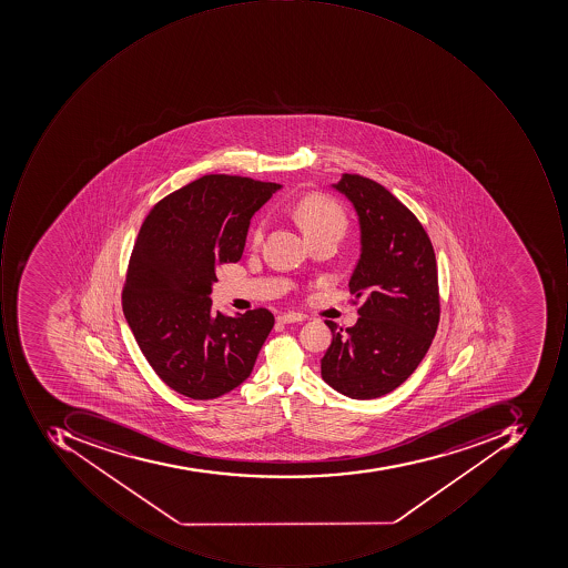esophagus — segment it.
I'll return each mask as SVG.
<instances>
[{
  "label": "esophagus",
  "mask_w": 568,
  "mask_h": 568,
  "mask_svg": "<svg viewBox=\"0 0 568 568\" xmlns=\"http://www.w3.org/2000/svg\"><path fill=\"white\" fill-rule=\"evenodd\" d=\"M304 320L305 315L298 314V312H286V314L278 315V323L282 324L302 323Z\"/></svg>",
  "instance_id": "esophagus-1"
}]
</instances>
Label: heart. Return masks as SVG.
Wrapping results in <instances>:
<instances>
[{"instance_id": "heart-1", "label": "heart", "mask_w": 568, "mask_h": 568, "mask_svg": "<svg viewBox=\"0 0 568 568\" xmlns=\"http://www.w3.org/2000/svg\"><path fill=\"white\" fill-rule=\"evenodd\" d=\"M292 213L293 219L297 220L307 237L329 231L342 234L345 229V215H343L342 209L326 197H304L293 206ZM264 226H266L264 219L254 223L253 231H251V244L257 245L263 241Z\"/></svg>"}]
</instances>
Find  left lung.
Wrapping results in <instances>:
<instances>
[{
	"instance_id": "1",
	"label": "left lung",
	"mask_w": 568,
	"mask_h": 568,
	"mask_svg": "<svg viewBox=\"0 0 568 568\" xmlns=\"http://www.w3.org/2000/svg\"><path fill=\"white\" fill-rule=\"evenodd\" d=\"M359 222L362 253L349 278L358 308L355 326L326 321L333 342L321 375L352 399H375L399 387L427 355L440 321L434 245L394 194L358 174H343Z\"/></svg>"
}]
</instances>
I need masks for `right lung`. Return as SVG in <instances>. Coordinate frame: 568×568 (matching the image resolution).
I'll return each instance as SVG.
<instances>
[{
    "label": "right lung",
    "instance_id": "1",
    "mask_svg": "<svg viewBox=\"0 0 568 568\" xmlns=\"http://www.w3.org/2000/svg\"><path fill=\"white\" fill-rule=\"evenodd\" d=\"M275 182L210 174L160 200L141 223L123 312L141 353L175 393L215 399L241 386L273 329L267 308L213 312L216 271L237 263L254 213Z\"/></svg>",
    "mask_w": 568,
    "mask_h": 568
}]
</instances>
